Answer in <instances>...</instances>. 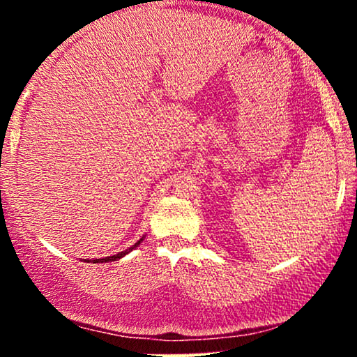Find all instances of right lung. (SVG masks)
Masks as SVG:
<instances>
[{"mask_svg":"<svg viewBox=\"0 0 357 357\" xmlns=\"http://www.w3.org/2000/svg\"><path fill=\"white\" fill-rule=\"evenodd\" d=\"M142 240H144V236H142V238L139 240L137 243H134L132 247H129V248H127V250H124V252H119L117 255H112V257H105V258H96V260H93V264H104V261H116V260H119V258L126 257L127 253H129V252H132V250L136 248L137 245H141V241H142Z\"/></svg>","mask_w":357,"mask_h":357,"instance_id":"add662e5","label":"right lung"}]
</instances>
